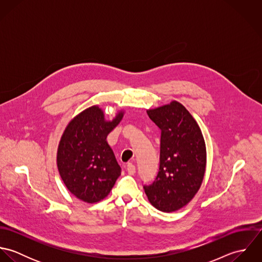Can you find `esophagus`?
<instances>
[{
    "instance_id": "esophagus-1",
    "label": "esophagus",
    "mask_w": 262,
    "mask_h": 262,
    "mask_svg": "<svg viewBox=\"0 0 262 262\" xmlns=\"http://www.w3.org/2000/svg\"><path fill=\"white\" fill-rule=\"evenodd\" d=\"M126 169H127V172H128L130 176H133V174L136 172V167H135V165H134L132 162H128V163H127Z\"/></svg>"
}]
</instances>
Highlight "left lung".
I'll use <instances>...</instances> for the list:
<instances>
[{
  "mask_svg": "<svg viewBox=\"0 0 262 262\" xmlns=\"http://www.w3.org/2000/svg\"><path fill=\"white\" fill-rule=\"evenodd\" d=\"M147 115L161 130L160 161L156 179L143 187L154 208L174 212L191 201L203 183L205 140L196 121L177 101L149 109Z\"/></svg>",
  "mask_w": 262,
  "mask_h": 262,
  "instance_id": "1",
  "label": "left lung"
}]
</instances>
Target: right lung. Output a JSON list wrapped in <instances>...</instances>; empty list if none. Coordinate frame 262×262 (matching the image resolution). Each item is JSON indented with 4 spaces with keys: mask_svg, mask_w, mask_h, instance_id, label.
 I'll return each instance as SVG.
<instances>
[{
    "mask_svg": "<svg viewBox=\"0 0 262 262\" xmlns=\"http://www.w3.org/2000/svg\"><path fill=\"white\" fill-rule=\"evenodd\" d=\"M123 116L120 111L107 121L99 106H92L67 126L57 149V167L66 187L80 201H102L120 177L121 167L106 139Z\"/></svg>",
    "mask_w": 262,
    "mask_h": 262,
    "instance_id": "obj_1",
    "label": "right lung"
}]
</instances>
